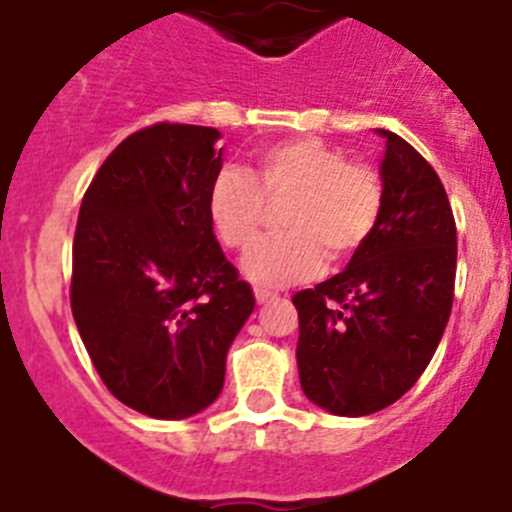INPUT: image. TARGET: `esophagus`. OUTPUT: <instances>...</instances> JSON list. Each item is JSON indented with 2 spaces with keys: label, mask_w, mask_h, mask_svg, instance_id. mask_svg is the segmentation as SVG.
Listing matches in <instances>:
<instances>
[{
  "label": "esophagus",
  "mask_w": 512,
  "mask_h": 512,
  "mask_svg": "<svg viewBox=\"0 0 512 512\" xmlns=\"http://www.w3.org/2000/svg\"><path fill=\"white\" fill-rule=\"evenodd\" d=\"M255 298H257V303H267V301H273L275 293L267 288H255Z\"/></svg>",
  "instance_id": "34e87169"
}]
</instances>
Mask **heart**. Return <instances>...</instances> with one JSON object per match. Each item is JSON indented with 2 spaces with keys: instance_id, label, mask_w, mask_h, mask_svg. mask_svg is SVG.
I'll list each match as a JSON object with an SVG mask.
<instances>
[{
  "instance_id": "b5f03b06",
  "label": "heart",
  "mask_w": 512,
  "mask_h": 512,
  "mask_svg": "<svg viewBox=\"0 0 512 512\" xmlns=\"http://www.w3.org/2000/svg\"><path fill=\"white\" fill-rule=\"evenodd\" d=\"M280 201L285 232L257 239L245 255V273L267 288L311 278L326 255L331 262L352 260L380 224L385 183L372 165L349 160L342 147L293 137L262 147L252 173L219 170L206 214L227 250H245L265 219V204Z\"/></svg>"
}]
</instances>
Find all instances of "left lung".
Masks as SVG:
<instances>
[{
    "label": "left lung",
    "instance_id": "8db88e82",
    "mask_svg": "<svg viewBox=\"0 0 512 512\" xmlns=\"http://www.w3.org/2000/svg\"><path fill=\"white\" fill-rule=\"evenodd\" d=\"M382 160L380 224L342 273L293 296L298 375L334 416H370L416 385L446 329L457 224L444 183L395 132Z\"/></svg>",
    "mask_w": 512,
    "mask_h": 512
}]
</instances>
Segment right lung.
<instances>
[{"instance_id":"1","label":"right lung","mask_w":512,"mask_h":512,"mask_svg":"<svg viewBox=\"0 0 512 512\" xmlns=\"http://www.w3.org/2000/svg\"><path fill=\"white\" fill-rule=\"evenodd\" d=\"M219 137L181 122L132 132L78 211L73 319L109 393L145 416L178 421L214 403L255 308L206 214Z\"/></svg>"}]
</instances>
